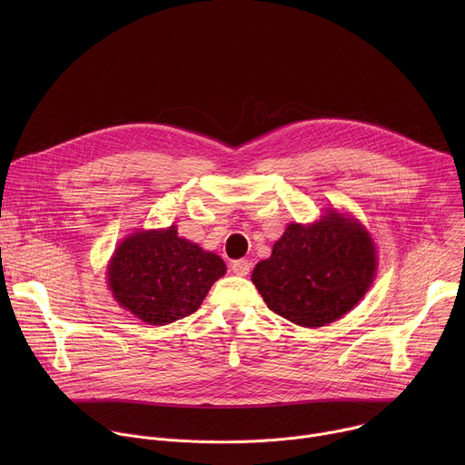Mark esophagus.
<instances>
[{
    "mask_svg": "<svg viewBox=\"0 0 465 465\" xmlns=\"http://www.w3.org/2000/svg\"><path fill=\"white\" fill-rule=\"evenodd\" d=\"M232 271L237 276H246L250 272V262L246 259H237L232 262Z\"/></svg>",
    "mask_w": 465,
    "mask_h": 465,
    "instance_id": "34e87169",
    "label": "esophagus"
}]
</instances>
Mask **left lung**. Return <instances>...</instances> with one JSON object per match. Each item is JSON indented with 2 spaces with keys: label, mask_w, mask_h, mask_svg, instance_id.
<instances>
[{
  "label": "left lung",
  "mask_w": 465,
  "mask_h": 465,
  "mask_svg": "<svg viewBox=\"0 0 465 465\" xmlns=\"http://www.w3.org/2000/svg\"><path fill=\"white\" fill-rule=\"evenodd\" d=\"M375 272L377 252L368 230L329 210L318 223L289 224L272 255L255 264L252 282L271 311L312 329L350 312Z\"/></svg>",
  "instance_id": "obj_1"
}]
</instances>
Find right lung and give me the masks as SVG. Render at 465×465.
<instances>
[{"instance_id": "1", "label": "right lung", "mask_w": 465, "mask_h": 465, "mask_svg": "<svg viewBox=\"0 0 465 465\" xmlns=\"http://www.w3.org/2000/svg\"><path fill=\"white\" fill-rule=\"evenodd\" d=\"M226 264L198 244L167 230H138L115 248L106 271L115 302L151 325L193 314Z\"/></svg>"}]
</instances>
